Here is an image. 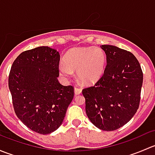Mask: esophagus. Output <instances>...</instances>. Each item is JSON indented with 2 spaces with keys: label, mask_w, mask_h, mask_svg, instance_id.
Returning <instances> with one entry per match:
<instances>
[{
  "label": "esophagus",
  "mask_w": 155,
  "mask_h": 155,
  "mask_svg": "<svg viewBox=\"0 0 155 155\" xmlns=\"http://www.w3.org/2000/svg\"><path fill=\"white\" fill-rule=\"evenodd\" d=\"M74 91H75V94H76V95L80 94L82 93V89L79 88V87H75V88H74Z\"/></svg>",
  "instance_id": "esophagus-1"
}]
</instances>
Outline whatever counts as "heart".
I'll return each instance as SVG.
<instances>
[{
	"label": "heart",
	"instance_id": "b5f03b06",
	"mask_svg": "<svg viewBox=\"0 0 155 155\" xmlns=\"http://www.w3.org/2000/svg\"><path fill=\"white\" fill-rule=\"evenodd\" d=\"M64 63L58 67L60 74L68 77L76 71L78 79L84 85H91L103 76L106 65V54L97 47L76 48L64 56Z\"/></svg>",
	"mask_w": 155,
	"mask_h": 155
}]
</instances>
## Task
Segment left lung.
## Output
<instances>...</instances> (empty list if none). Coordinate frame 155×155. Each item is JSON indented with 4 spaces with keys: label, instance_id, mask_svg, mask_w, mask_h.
<instances>
[{
    "label": "left lung",
    "instance_id": "obj_1",
    "mask_svg": "<svg viewBox=\"0 0 155 155\" xmlns=\"http://www.w3.org/2000/svg\"><path fill=\"white\" fill-rule=\"evenodd\" d=\"M107 66L94 86L82 90L85 112L92 124L106 131L115 130L134 117L140 106L143 74L130 51L102 45Z\"/></svg>",
    "mask_w": 155,
    "mask_h": 155
}]
</instances>
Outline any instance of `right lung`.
I'll list each match as a JSON object with an SVG mask.
<instances>
[{
	"label": "right lung",
	"instance_id": "obj_1",
	"mask_svg": "<svg viewBox=\"0 0 155 155\" xmlns=\"http://www.w3.org/2000/svg\"><path fill=\"white\" fill-rule=\"evenodd\" d=\"M60 54L40 46L21 52L11 67L9 88L17 117L31 130L48 134L64 121L74 89L58 80Z\"/></svg>",
	"mask_w": 155,
	"mask_h": 155
}]
</instances>
